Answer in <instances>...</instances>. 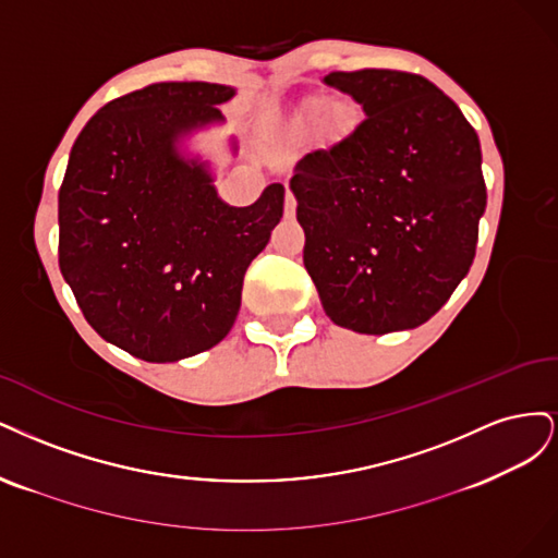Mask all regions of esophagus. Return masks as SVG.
<instances>
[{"label": "esophagus", "mask_w": 558, "mask_h": 558, "mask_svg": "<svg viewBox=\"0 0 558 558\" xmlns=\"http://www.w3.org/2000/svg\"><path fill=\"white\" fill-rule=\"evenodd\" d=\"M294 215H296V199H294L292 190L287 187V196H284V218H294Z\"/></svg>", "instance_id": "obj_1"}]
</instances>
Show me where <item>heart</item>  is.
I'll list each match as a JSON object with an SVG mask.
<instances>
[{"mask_svg": "<svg viewBox=\"0 0 558 558\" xmlns=\"http://www.w3.org/2000/svg\"><path fill=\"white\" fill-rule=\"evenodd\" d=\"M319 113H322V106H313V111H311V120H315V118H319Z\"/></svg>", "mask_w": 558, "mask_h": 558, "instance_id": "1", "label": "heart"}]
</instances>
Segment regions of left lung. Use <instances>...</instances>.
<instances>
[{
    "instance_id": "1",
    "label": "left lung",
    "mask_w": 558,
    "mask_h": 558,
    "mask_svg": "<svg viewBox=\"0 0 558 558\" xmlns=\"http://www.w3.org/2000/svg\"><path fill=\"white\" fill-rule=\"evenodd\" d=\"M366 116L290 181L303 264L333 325L383 336L434 317L469 274L487 208L480 138L459 106L405 71H331Z\"/></svg>"
}]
</instances>
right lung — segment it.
Masks as SVG:
<instances>
[{"label": "right lung", "mask_w": 558, "mask_h": 558, "mask_svg": "<svg viewBox=\"0 0 558 558\" xmlns=\"http://www.w3.org/2000/svg\"><path fill=\"white\" fill-rule=\"evenodd\" d=\"M220 83H155L99 109L78 134L58 196L60 271L104 340L143 362L218 345L250 262L282 218L284 187L229 206L187 138L225 116ZM236 155V141L229 138Z\"/></svg>", "instance_id": "right-lung-1"}]
</instances>
